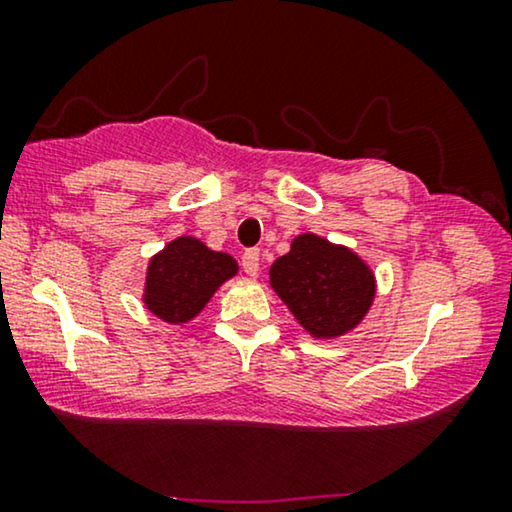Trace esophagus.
<instances>
[{
    "mask_svg": "<svg viewBox=\"0 0 512 512\" xmlns=\"http://www.w3.org/2000/svg\"><path fill=\"white\" fill-rule=\"evenodd\" d=\"M242 268L249 277H256L258 270H261V254L256 249H249L247 254L242 256Z\"/></svg>",
    "mask_w": 512,
    "mask_h": 512,
    "instance_id": "esophagus-1",
    "label": "esophagus"
}]
</instances>
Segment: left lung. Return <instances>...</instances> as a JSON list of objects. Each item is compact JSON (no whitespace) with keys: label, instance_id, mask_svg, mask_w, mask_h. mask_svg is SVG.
<instances>
[{"label":"left lung","instance_id":"1","mask_svg":"<svg viewBox=\"0 0 512 512\" xmlns=\"http://www.w3.org/2000/svg\"><path fill=\"white\" fill-rule=\"evenodd\" d=\"M270 286L314 340L359 328L375 303L377 279L363 256L317 233H300L270 265Z\"/></svg>","mask_w":512,"mask_h":512}]
</instances>
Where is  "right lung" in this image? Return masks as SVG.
I'll return each instance as SVG.
<instances>
[{
	"label": "right lung",
	"instance_id": "add662e5",
	"mask_svg": "<svg viewBox=\"0 0 512 512\" xmlns=\"http://www.w3.org/2000/svg\"><path fill=\"white\" fill-rule=\"evenodd\" d=\"M237 272L240 265L226 251L207 247L200 237L179 235L146 263L142 305L165 324L184 326Z\"/></svg>",
	"mask_w": 512,
	"mask_h": 512
}]
</instances>
